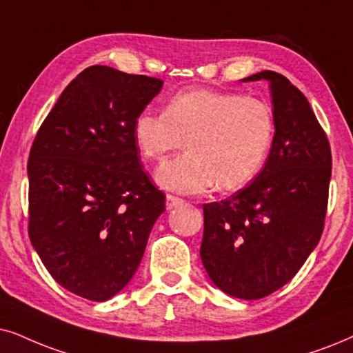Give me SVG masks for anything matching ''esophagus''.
<instances>
[{"mask_svg":"<svg viewBox=\"0 0 353 353\" xmlns=\"http://www.w3.org/2000/svg\"><path fill=\"white\" fill-rule=\"evenodd\" d=\"M184 203V200L179 197H174V195H166V210H172L179 205Z\"/></svg>","mask_w":353,"mask_h":353,"instance_id":"34e87169","label":"esophagus"}]
</instances>
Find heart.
<instances>
[{
  "mask_svg": "<svg viewBox=\"0 0 353 353\" xmlns=\"http://www.w3.org/2000/svg\"><path fill=\"white\" fill-rule=\"evenodd\" d=\"M274 132L265 102L210 89L182 91L164 112L143 110L133 122L135 143L148 159L163 158L187 141L189 151L154 174L163 189L187 195L215 185L234 190L251 182L264 166Z\"/></svg>",
  "mask_w": 353,
  "mask_h": 353,
  "instance_id": "1",
  "label": "heart"
}]
</instances>
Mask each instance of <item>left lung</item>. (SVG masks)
I'll return each instance as SVG.
<instances>
[{
  "label": "left lung",
  "instance_id": "obj_1",
  "mask_svg": "<svg viewBox=\"0 0 353 353\" xmlns=\"http://www.w3.org/2000/svg\"><path fill=\"white\" fill-rule=\"evenodd\" d=\"M269 81L275 133L251 184L203 205L200 257L226 295L259 300L288 283L324 228L331 146L300 89L275 71L241 79Z\"/></svg>",
  "mask_w": 353,
  "mask_h": 353
}]
</instances>
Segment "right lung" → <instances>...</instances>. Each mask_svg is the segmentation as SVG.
I'll list each match as a JSON object with an SVG mask.
<instances>
[{
    "instance_id": "right-lung-1",
    "label": "right lung",
    "mask_w": 353,
    "mask_h": 353,
    "mask_svg": "<svg viewBox=\"0 0 353 353\" xmlns=\"http://www.w3.org/2000/svg\"><path fill=\"white\" fill-rule=\"evenodd\" d=\"M158 78L89 66L71 81L30 148L29 238L61 287L107 301L143 257L164 194L140 164L133 122Z\"/></svg>"
}]
</instances>
